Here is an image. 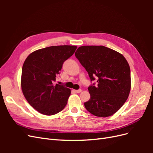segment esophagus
Segmentation results:
<instances>
[{"instance_id": "1", "label": "esophagus", "mask_w": 153, "mask_h": 153, "mask_svg": "<svg viewBox=\"0 0 153 153\" xmlns=\"http://www.w3.org/2000/svg\"><path fill=\"white\" fill-rule=\"evenodd\" d=\"M74 91H75V92H76V93H80V92H82V90L81 89H78V90H73Z\"/></svg>"}]
</instances>
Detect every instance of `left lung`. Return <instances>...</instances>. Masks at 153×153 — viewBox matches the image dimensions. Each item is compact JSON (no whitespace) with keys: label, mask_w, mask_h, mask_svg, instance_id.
<instances>
[{"label":"left lung","mask_w":153,"mask_h":153,"mask_svg":"<svg viewBox=\"0 0 153 153\" xmlns=\"http://www.w3.org/2000/svg\"><path fill=\"white\" fill-rule=\"evenodd\" d=\"M75 56L97 85L88 87L87 111L97 117L114 114L127 100L131 89L130 68L122 54L104 46H82Z\"/></svg>","instance_id":"8db88e82"}]
</instances>
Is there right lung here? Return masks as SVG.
<instances>
[{
    "label": "right lung",
    "instance_id": "1",
    "mask_svg": "<svg viewBox=\"0 0 153 153\" xmlns=\"http://www.w3.org/2000/svg\"><path fill=\"white\" fill-rule=\"evenodd\" d=\"M76 46H52L31 53L22 67L21 86L28 103L39 113L52 115L65 107L71 90L54 84L64 62L75 53Z\"/></svg>",
    "mask_w": 153,
    "mask_h": 153
}]
</instances>
